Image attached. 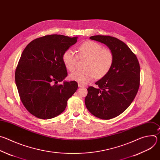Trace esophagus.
Instances as JSON below:
<instances>
[{
    "instance_id": "obj_1",
    "label": "esophagus",
    "mask_w": 160,
    "mask_h": 160,
    "mask_svg": "<svg viewBox=\"0 0 160 160\" xmlns=\"http://www.w3.org/2000/svg\"><path fill=\"white\" fill-rule=\"evenodd\" d=\"M78 87H85V86L83 85H82V83H78Z\"/></svg>"
}]
</instances>
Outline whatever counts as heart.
<instances>
[{
  "label": "heart",
  "mask_w": 160,
  "mask_h": 160,
  "mask_svg": "<svg viewBox=\"0 0 160 160\" xmlns=\"http://www.w3.org/2000/svg\"><path fill=\"white\" fill-rule=\"evenodd\" d=\"M78 56L75 52L68 49L62 56V62L66 69L74 72L77 68L78 58L86 59L84 70H78L70 75L71 80L82 84H85L94 78L101 79L110 71L114 61L112 51L96 42L88 40L82 43L78 47Z\"/></svg>",
  "instance_id": "1"
}]
</instances>
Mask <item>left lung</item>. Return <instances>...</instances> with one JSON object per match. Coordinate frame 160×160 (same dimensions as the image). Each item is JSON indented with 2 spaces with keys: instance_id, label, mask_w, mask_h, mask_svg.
Here are the masks:
<instances>
[{
  "instance_id": "left-lung-1",
  "label": "left lung",
  "mask_w": 160,
  "mask_h": 160,
  "mask_svg": "<svg viewBox=\"0 0 160 160\" xmlns=\"http://www.w3.org/2000/svg\"><path fill=\"white\" fill-rule=\"evenodd\" d=\"M90 39L104 43L114 56L109 73L88 87L85 99L87 109L95 117L109 120L122 114L133 101L140 85V65L135 54L120 40L111 36L95 35Z\"/></svg>"
}]
</instances>
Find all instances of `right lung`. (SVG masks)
<instances>
[{"label":"right lung","mask_w":160,"mask_h":160,"mask_svg":"<svg viewBox=\"0 0 160 160\" xmlns=\"http://www.w3.org/2000/svg\"><path fill=\"white\" fill-rule=\"evenodd\" d=\"M77 37L49 35L37 38L22 51L15 72V82L22 103L33 116L43 120L62 112L76 92L75 81L58 84L68 75L64 52Z\"/></svg>","instance_id":"right-lung-1"}]
</instances>
